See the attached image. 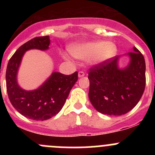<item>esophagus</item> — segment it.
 <instances>
[{"instance_id": "esophagus-1", "label": "esophagus", "mask_w": 155, "mask_h": 155, "mask_svg": "<svg viewBox=\"0 0 155 155\" xmlns=\"http://www.w3.org/2000/svg\"><path fill=\"white\" fill-rule=\"evenodd\" d=\"M84 76H85V73H84L83 71H79V73H78V76H79V78L83 77Z\"/></svg>"}]
</instances>
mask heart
<instances>
[{
    "label": "heart",
    "mask_w": 155,
    "mask_h": 155,
    "mask_svg": "<svg viewBox=\"0 0 155 155\" xmlns=\"http://www.w3.org/2000/svg\"><path fill=\"white\" fill-rule=\"evenodd\" d=\"M117 51V48L112 43L105 41L90 42V43L79 44L70 48L72 55L80 60H87L91 58L95 64H101L114 57ZM64 58L69 60L66 54Z\"/></svg>",
    "instance_id": "heart-1"
}]
</instances>
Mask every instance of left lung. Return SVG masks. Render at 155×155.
Returning <instances> with one entry per match:
<instances>
[{
    "instance_id": "8db88e82",
    "label": "left lung",
    "mask_w": 155,
    "mask_h": 155,
    "mask_svg": "<svg viewBox=\"0 0 155 155\" xmlns=\"http://www.w3.org/2000/svg\"><path fill=\"white\" fill-rule=\"evenodd\" d=\"M127 54L130 60L126 68H118L120 56H115L89 70V100L101 113L124 115L134 109L143 96L145 87L144 57L136 47Z\"/></svg>"
}]
</instances>
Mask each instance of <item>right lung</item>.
Masks as SVG:
<instances>
[{
	"label": "right lung",
	"mask_w": 155,
	"mask_h": 155,
	"mask_svg": "<svg viewBox=\"0 0 155 155\" xmlns=\"http://www.w3.org/2000/svg\"><path fill=\"white\" fill-rule=\"evenodd\" d=\"M48 36L34 37L16 50L8 62L6 71L7 91L13 107L26 118L45 121L57 115L63 107L70 90L78 80V73L64 75L58 72L38 88L26 91L17 82V73L25 52L30 49L47 50Z\"/></svg>",
	"instance_id": "add662e5"
}]
</instances>
